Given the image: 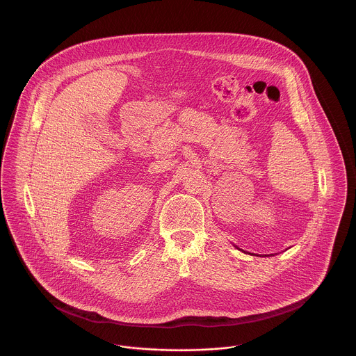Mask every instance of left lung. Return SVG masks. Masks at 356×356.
Returning <instances> with one entry per match:
<instances>
[{
    "instance_id": "8db88e82",
    "label": "left lung",
    "mask_w": 356,
    "mask_h": 356,
    "mask_svg": "<svg viewBox=\"0 0 356 356\" xmlns=\"http://www.w3.org/2000/svg\"><path fill=\"white\" fill-rule=\"evenodd\" d=\"M240 251H241V250H240ZM267 256H268V254H267Z\"/></svg>"
}]
</instances>
